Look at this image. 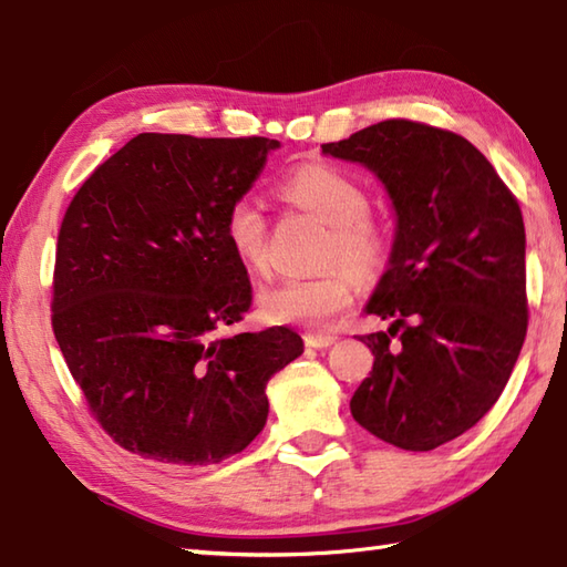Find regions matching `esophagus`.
Instances as JSON below:
<instances>
[{"mask_svg": "<svg viewBox=\"0 0 567 567\" xmlns=\"http://www.w3.org/2000/svg\"><path fill=\"white\" fill-rule=\"evenodd\" d=\"M334 342H337V339L329 337V334H307L305 337V344L310 349H327V347H332Z\"/></svg>", "mask_w": 567, "mask_h": 567, "instance_id": "obj_1", "label": "esophagus"}]
</instances>
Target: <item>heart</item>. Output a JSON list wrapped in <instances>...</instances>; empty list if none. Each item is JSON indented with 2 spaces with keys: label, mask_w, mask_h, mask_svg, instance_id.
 I'll return each instance as SVG.
<instances>
[{
  "label": "heart",
  "mask_w": 567,
  "mask_h": 567,
  "mask_svg": "<svg viewBox=\"0 0 567 567\" xmlns=\"http://www.w3.org/2000/svg\"><path fill=\"white\" fill-rule=\"evenodd\" d=\"M287 198L332 225L327 262H342L359 277L382 270L386 240L382 230L367 218L369 198L362 185L342 171L324 163H305L282 183ZM225 240L248 270L267 265V215L257 195H240L230 203L223 223ZM354 305V280L347 270H332L319 277H290L260 290L257 307L270 324H297L327 329L339 315Z\"/></svg>",
  "instance_id": "heart-1"
}]
</instances>
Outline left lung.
<instances>
[{
    "label": "left lung",
    "mask_w": 567,
    "mask_h": 567,
    "mask_svg": "<svg viewBox=\"0 0 567 567\" xmlns=\"http://www.w3.org/2000/svg\"><path fill=\"white\" fill-rule=\"evenodd\" d=\"M322 153L372 171L396 218L367 302L391 327L362 337L374 367L349 409L386 444L431 451L496 404L526 339L518 200L473 143L426 123H374Z\"/></svg>",
    "instance_id": "obj_1"
}]
</instances>
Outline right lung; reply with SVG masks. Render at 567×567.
I'll list each match as a JSON object with an SVG mask.
<instances>
[{
  "label": "right lung",
  "instance_id": "add662e5",
  "mask_svg": "<svg viewBox=\"0 0 567 567\" xmlns=\"http://www.w3.org/2000/svg\"><path fill=\"white\" fill-rule=\"evenodd\" d=\"M275 148L138 133L69 205L51 324L91 414L131 454L171 466L240 454L267 421L270 377L305 352L287 327L218 337L252 305L225 213Z\"/></svg>",
  "mask_w": 567,
  "mask_h": 567
}]
</instances>
